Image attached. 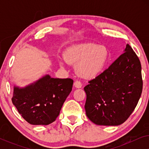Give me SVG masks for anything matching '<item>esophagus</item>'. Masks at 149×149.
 <instances>
[{
  "label": "esophagus",
  "mask_w": 149,
  "mask_h": 149,
  "mask_svg": "<svg viewBox=\"0 0 149 149\" xmlns=\"http://www.w3.org/2000/svg\"><path fill=\"white\" fill-rule=\"evenodd\" d=\"M74 85L76 88H81V87H82V84H81V83L79 81H75V82L74 83Z\"/></svg>",
  "instance_id": "esophagus-1"
}]
</instances>
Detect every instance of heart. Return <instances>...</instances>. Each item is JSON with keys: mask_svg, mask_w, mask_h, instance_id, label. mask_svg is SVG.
Here are the masks:
<instances>
[{"mask_svg": "<svg viewBox=\"0 0 149 149\" xmlns=\"http://www.w3.org/2000/svg\"><path fill=\"white\" fill-rule=\"evenodd\" d=\"M109 51L107 47L93 43L81 42L69 47L65 54V60L76 64L75 70L79 77L91 79L100 74L109 60ZM64 66L65 60L60 61Z\"/></svg>", "mask_w": 149, "mask_h": 149, "instance_id": "obj_1", "label": "heart"}]
</instances>
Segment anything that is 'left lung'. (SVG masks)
<instances>
[{
	"mask_svg": "<svg viewBox=\"0 0 149 149\" xmlns=\"http://www.w3.org/2000/svg\"><path fill=\"white\" fill-rule=\"evenodd\" d=\"M142 83L140 60L127 44L123 54L84 87L87 117L96 125H121L135 109Z\"/></svg>",
	"mask_w": 149,
	"mask_h": 149,
	"instance_id": "1",
	"label": "left lung"
}]
</instances>
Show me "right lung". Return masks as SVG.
Returning a JSON list of instances; mask_svg holds the SVG:
<instances>
[{"label": "right lung", "mask_w": 149, "mask_h": 149, "mask_svg": "<svg viewBox=\"0 0 149 149\" xmlns=\"http://www.w3.org/2000/svg\"><path fill=\"white\" fill-rule=\"evenodd\" d=\"M71 79H54L46 74L24 87L14 86L12 102L32 125H49L56 121L72 91Z\"/></svg>", "instance_id": "add662e5"}]
</instances>
